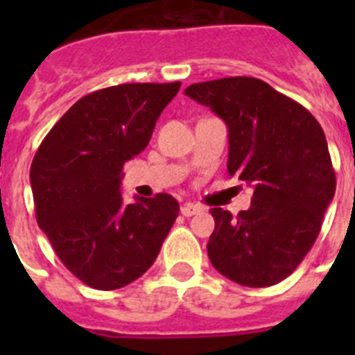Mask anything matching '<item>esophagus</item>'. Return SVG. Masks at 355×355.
I'll use <instances>...</instances> for the list:
<instances>
[{"instance_id": "esophagus-1", "label": "esophagus", "mask_w": 355, "mask_h": 355, "mask_svg": "<svg viewBox=\"0 0 355 355\" xmlns=\"http://www.w3.org/2000/svg\"><path fill=\"white\" fill-rule=\"evenodd\" d=\"M199 211H202V208H200L199 205H193V202H184V205L181 206V213H183L184 216H192Z\"/></svg>"}]
</instances>
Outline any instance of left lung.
I'll return each instance as SVG.
<instances>
[{"label":"left lung","instance_id":"1","mask_svg":"<svg viewBox=\"0 0 355 355\" xmlns=\"http://www.w3.org/2000/svg\"><path fill=\"white\" fill-rule=\"evenodd\" d=\"M184 94L225 122L229 175L254 188L247 211H209V261L241 286L281 283L316 241L336 192L324 130L302 105L258 78L202 81Z\"/></svg>","mask_w":355,"mask_h":355}]
</instances>
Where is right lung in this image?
Instances as JSON below:
<instances>
[{"label": "right lung", "instance_id": "right-lung-1", "mask_svg": "<svg viewBox=\"0 0 355 355\" xmlns=\"http://www.w3.org/2000/svg\"><path fill=\"white\" fill-rule=\"evenodd\" d=\"M181 83H126L87 94L37 149L30 183L39 227L87 286L117 290L146 274L178 218L168 193L121 196L122 167L147 147Z\"/></svg>", "mask_w": 355, "mask_h": 355}]
</instances>
